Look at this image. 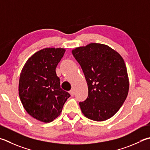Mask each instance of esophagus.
Wrapping results in <instances>:
<instances>
[{"label":"esophagus","mask_w":150,"mask_h":150,"mask_svg":"<svg viewBox=\"0 0 150 150\" xmlns=\"http://www.w3.org/2000/svg\"><path fill=\"white\" fill-rule=\"evenodd\" d=\"M69 93H70V94H71V96H74V94H75L74 90H70V91H69Z\"/></svg>","instance_id":"1"}]
</instances>
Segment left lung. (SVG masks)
I'll use <instances>...</instances> for the list:
<instances>
[{
    "mask_svg": "<svg viewBox=\"0 0 150 150\" xmlns=\"http://www.w3.org/2000/svg\"><path fill=\"white\" fill-rule=\"evenodd\" d=\"M80 64L88 88V96L79 103L86 118L97 122L113 116L124 104L129 92L124 60L106 45L92 43L72 51Z\"/></svg>",
    "mask_w": 150,
    "mask_h": 150,
    "instance_id": "left-lung-1",
    "label": "left lung"
}]
</instances>
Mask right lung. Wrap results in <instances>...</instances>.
I'll list each match as a JSON object with an SVG mask.
<instances>
[{
    "label": "right lung",
    "instance_id": "add662e5",
    "mask_svg": "<svg viewBox=\"0 0 150 150\" xmlns=\"http://www.w3.org/2000/svg\"><path fill=\"white\" fill-rule=\"evenodd\" d=\"M66 50L45 48L26 61L20 75L19 95L23 107L30 115L45 123L60 115L70 94L60 88L56 67Z\"/></svg>",
    "mask_w": 150,
    "mask_h": 150
}]
</instances>
